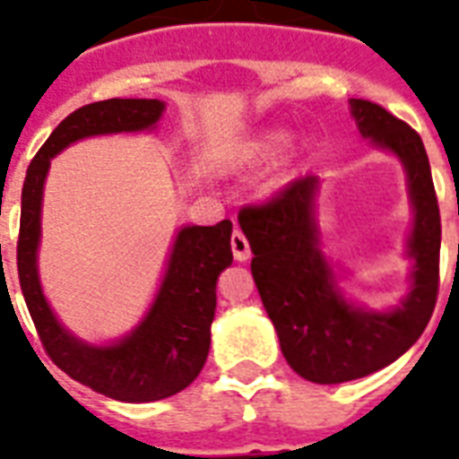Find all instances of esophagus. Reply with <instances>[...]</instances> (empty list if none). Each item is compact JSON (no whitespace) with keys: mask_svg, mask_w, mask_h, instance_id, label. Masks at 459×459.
Here are the masks:
<instances>
[{"mask_svg":"<svg viewBox=\"0 0 459 459\" xmlns=\"http://www.w3.org/2000/svg\"><path fill=\"white\" fill-rule=\"evenodd\" d=\"M230 250H233L236 262H247L250 259V243H247V238L240 230H233V236H230Z\"/></svg>","mask_w":459,"mask_h":459,"instance_id":"34e87169","label":"esophagus"}]
</instances>
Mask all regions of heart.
<instances>
[{"mask_svg":"<svg viewBox=\"0 0 459 459\" xmlns=\"http://www.w3.org/2000/svg\"><path fill=\"white\" fill-rule=\"evenodd\" d=\"M286 143L288 133L283 128H272V131L259 133L257 138L247 140L240 147V159H243L245 164H264V161L276 157L286 147Z\"/></svg>","mask_w":459,"mask_h":459,"instance_id":"heart-1","label":"heart"}]
</instances>
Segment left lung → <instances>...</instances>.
I'll return each mask as SVG.
<instances>
[{
	"instance_id": "8db88e82",
	"label": "left lung",
	"mask_w": 459,
	"mask_h": 459,
	"mask_svg": "<svg viewBox=\"0 0 459 459\" xmlns=\"http://www.w3.org/2000/svg\"><path fill=\"white\" fill-rule=\"evenodd\" d=\"M350 117L362 138L405 169L412 204L405 255L412 269L400 305L378 312L345 295L342 276L321 250L319 176L307 173L272 202L238 214L281 352L302 378L324 385L369 377L405 355L424 333L438 295L441 214L424 143L405 121L367 100H350Z\"/></svg>"
}]
</instances>
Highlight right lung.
Returning <instances> with one entry per match:
<instances>
[{"instance_id":"1","label":"right lung","mask_w":459,"mask_h":459,"mask_svg":"<svg viewBox=\"0 0 459 459\" xmlns=\"http://www.w3.org/2000/svg\"><path fill=\"white\" fill-rule=\"evenodd\" d=\"M166 104L161 100H104L75 109L61 121L28 166L21 193L18 281L47 355L68 377L121 403H152L176 395L202 371L212 342L216 281L230 266L233 223L180 226L166 259L152 305L138 326L111 342L81 341L49 307L39 283L38 250L42 238V195L49 164L78 140L117 133L154 131Z\"/></svg>"}]
</instances>
